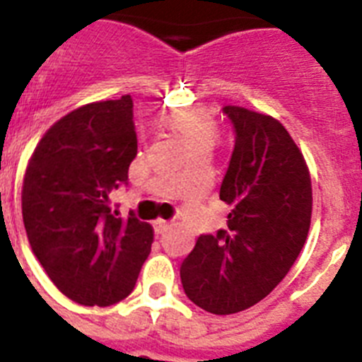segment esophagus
<instances>
[{
	"label": "esophagus",
	"instance_id": "esophagus-1",
	"mask_svg": "<svg viewBox=\"0 0 362 362\" xmlns=\"http://www.w3.org/2000/svg\"><path fill=\"white\" fill-rule=\"evenodd\" d=\"M170 226L172 225L168 223V221H163V219H158L156 223H153V230H156V233H159V235L165 232H168V230H170Z\"/></svg>",
	"mask_w": 362,
	"mask_h": 362
}]
</instances>
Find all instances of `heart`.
<instances>
[{
    "label": "heart",
    "mask_w": 362,
    "mask_h": 362,
    "mask_svg": "<svg viewBox=\"0 0 362 362\" xmlns=\"http://www.w3.org/2000/svg\"><path fill=\"white\" fill-rule=\"evenodd\" d=\"M166 123L172 130L185 137L194 152L212 150L217 141V124L212 114L201 107H185L170 112Z\"/></svg>",
    "instance_id": "1"
}]
</instances>
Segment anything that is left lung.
I'll use <instances>...</instances> for the list:
<instances>
[{
  "mask_svg": "<svg viewBox=\"0 0 362 362\" xmlns=\"http://www.w3.org/2000/svg\"><path fill=\"white\" fill-rule=\"evenodd\" d=\"M235 134L219 197L228 226L203 233L181 264V283L199 308L228 315L250 308L288 274L305 246L312 183L305 158L274 117L225 107Z\"/></svg>",
  "mask_w": 362,
  "mask_h": 362,
  "instance_id": "8db88e82",
  "label": "left lung"
}]
</instances>
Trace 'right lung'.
Instances as JSON below:
<instances>
[{
  "label": "right lung",
  "mask_w": 362,
  "mask_h": 362,
  "mask_svg": "<svg viewBox=\"0 0 362 362\" xmlns=\"http://www.w3.org/2000/svg\"><path fill=\"white\" fill-rule=\"evenodd\" d=\"M137 153L130 95L72 110L54 123L27 166L21 209L32 252L57 290L110 306L136 286L153 232L134 210H112Z\"/></svg>",
  "instance_id": "right-lung-1"
}]
</instances>
